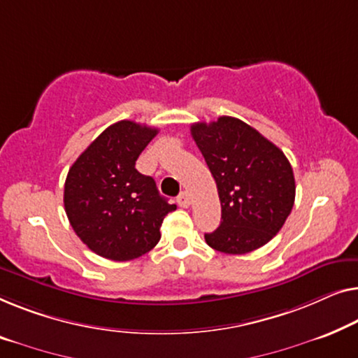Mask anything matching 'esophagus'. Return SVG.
I'll list each match as a JSON object with an SVG mask.
<instances>
[{
  "instance_id": "esophagus-1",
  "label": "esophagus",
  "mask_w": 358,
  "mask_h": 358,
  "mask_svg": "<svg viewBox=\"0 0 358 358\" xmlns=\"http://www.w3.org/2000/svg\"><path fill=\"white\" fill-rule=\"evenodd\" d=\"M178 203H179V206H182V208H187V206L190 205V196L187 192H180V194L178 195Z\"/></svg>"
}]
</instances>
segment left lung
Instances as JSON below:
<instances>
[{
  "mask_svg": "<svg viewBox=\"0 0 358 358\" xmlns=\"http://www.w3.org/2000/svg\"><path fill=\"white\" fill-rule=\"evenodd\" d=\"M192 137L213 174L221 224L205 234L211 248L243 255L278 234L295 200L292 166L281 150L241 119L196 122Z\"/></svg>",
  "mask_w": 358,
  "mask_h": 358,
  "instance_id": "8db88e82",
  "label": "left lung"
}]
</instances>
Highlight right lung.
I'll use <instances>...</instances> for the list:
<instances>
[{"instance_id":"1","label":"right lung","mask_w":358,"mask_h":358,"mask_svg":"<svg viewBox=\"0 0 358 358\" xmlns=\"http://www.w3.org/2000/svg\"><path fill=\"white\" fill-rule=\"evenodd\" d=\"M158 129L119 121L76 159L64 184L66 215L80 241L115 262L142 257L157 245L164 216L176 210L136 162Z\"/></svg>"}]
</instances>
